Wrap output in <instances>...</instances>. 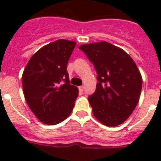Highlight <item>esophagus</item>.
I'll return each instance as SVG.
<instances>
[{"label":"esophagus","instance_id":"1","mask_svg":"<svg viewBox=\"0 0 161 161\" xmlns=\"http://www.w3.org/2000/svg\"><path fill=\"white\" fill-rule=\"evenodd\" d=\"M79 90L80 91V92H83V91H84V86H83V85H82V86H80Z\"/></svg>","mask_w":161,"mask_h":161}]
</instances>
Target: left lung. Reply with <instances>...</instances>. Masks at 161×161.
<instances>
[{
	"mask_svg": "<svg viewBox=\"0 0 161 161\" xmlns=\"http://www.w3.org/2000/svg\"><path fill=\"white\" fill-rule=\"evenodd\" d=\"M97 73L94 93L89 96L94 117L107 126H116L136 109L142 89V76L135 61L123 49L107 42L79 47Z\"/></svg>",
	"mask_w": 161,
	"mask_h": 161,
	"instance_id": "1",
	"label": "left lung"
}]
</instances>
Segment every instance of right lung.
<instances>
[{
  "mask_svg": "<svg viewBox=\"0 0 161 161\" xmlns=\"http://www.w3.org/2000/svg\"><path fill=\"white\" fill-rule=\"evenodd\" d=\"M76 42L59 39L32 55L22 74L25 101L42 123L55 125L70 115L78 88L70 85L67 65Z\"/></svg>",
  "mask_w": 161,
  "mask_h": 161,
  "instance_id": "1",
  "label": "right lung"
}]
</instances>
